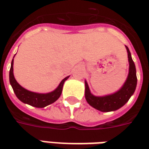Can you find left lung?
<instances>
[{
    "label": "left lung",
    "mask_w": 149,
    "mask_h": 149,
    "mask_svg": "<svg viewBox=\"0 0 149 149\" xmlns=\"http://www.w3.org/2000/svg\"><path fill=\"white\" fill-rule=\"evenodd\" d=\"M127 52H128V59L129 63V68H128V77L125 81V84H123L120 89L114 93L102 96V97H97L93 94L91 93V91L88 87L87 81L85 83V99L87 100L88 104L93 107L94 109L99 110L100 112H107L116 111L120 109L127 103L130 97L133 95L136 84H137V78H136V66L132 59L131 52L127 46Z\"/></svg>",
    "instance_id": "8db88e82"
}]
</instances>
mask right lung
<instances>
[{
	"label": "right lung",
	"instance_id": "obj_1",
	"mask_svg": "<svg viewBox=\"0 0 149 149\" xmlns=\"http://www.w3.org/2000/svg\"><path fill=\"white\" fill-rule=\"evenodd\" d=\"M68 77L69 76L64 78L55 90L48 93H34V92H31V91L25 89L24 88L18 84L17 81H16L14 75H13V59L11 62V68L9 71V82L17 97L21 102L29 104L31 106L36 107V108H45L51 104L54 103L56 100L61 97L64 83Z\"/></svg>",
	"mask_w": 149,
	"mask_h": 149
}]
</instances>
